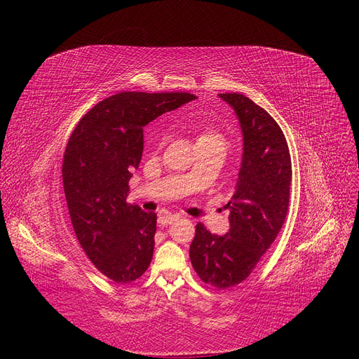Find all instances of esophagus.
I'll return each mask as SVG.
<instances>
[{
    "label": "esophagus",
    "mask_w": 359,
    "mask_h": 359,
    "mask_svg": "<svg viewBox=\"0 0 359 359\" xmlns=\"http://www.w3.org/2000/svg\"><path fill=\"white\" fill-rule=\"evenodd\" d=\"M178 220V217L177 215H172V214H161V215H158V224H161V226H168V224H170V223H173V222H177Z\"/></svg>",
    "instance_id": "esophagus-1"
}]
</instances>
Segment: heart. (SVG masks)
I'll use <instances>...</instances> for the list:
<instances>
[{
  "label": "heart",
  "mask_w": 359,
  "mask_h": 359,
  "mask_svg": "<svg viewBox=\"0 0 359 359\" xmlns=\"http://www.w3.org/2000/svg\"><path fill=\"white\" fill-rule=\"evenodd\" d=\"M224 142V137L223 135L219 132V130H205V132H201L199 133V137H198V142Z\"/></svg>",
  "instance_id": "heart-1"
}]
</instances>
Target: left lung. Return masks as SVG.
<instances>
[{
	"label": "left lung",
	"mask_w": 359,
	"mask_h": 359,
	"mask_svg": "<svg viewBox=\"0 0 359 359\" xmlns=\"http://www.w3.org/2000/svg\"><path fill=\"white\" fill-rule=\"evenodd\" d=\"M240 119L244 154L231 202V229L223 236L196 224L190 260L205 285H240L274 243L289 211L292 160L283 130L264 107L240 93L219 94Z\"/></svg>",
	"instance_id": "obj_1"
}]
</instances>
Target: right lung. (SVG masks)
<instances>
[{
	"label": "right lung",
	"instance_id": "add662e5",
	"mask_svg": "<svg viewBox=\"0 0 359 359\" xmlns=\"http://www.w3.org/2000/svg\"><path fill=\"white\" fill-rule=\"evenodd\" d=\"M194 99L182 91L118 93L86 112L69 139L62 184L73 229L94 266L115 283L137 280L154 253L157 214L127 202L142 158V127Z\"/></svg>",
	"mask_w": 359,
	"mask_h": 359
}]
</instances>
